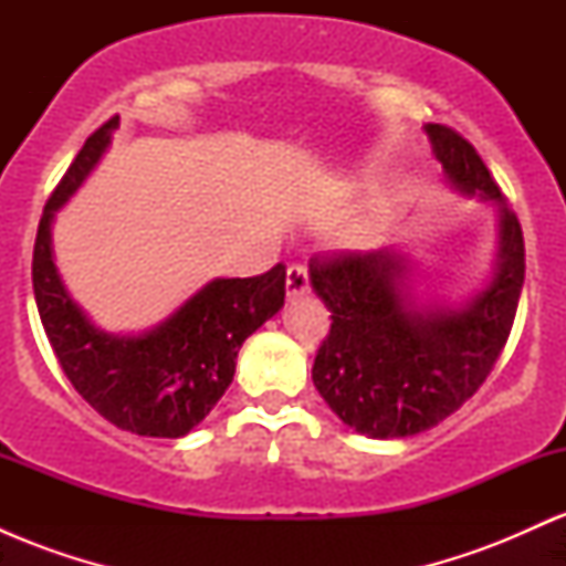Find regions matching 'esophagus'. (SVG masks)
I'll return each mask as SVG.
<instances>
[{
	"instance_id": "obj_1",
	"label": "esophagus",
	"mask_w": 566,
	"mask_h": 566,
	"mask_svg": "<svg viewBox=\"0 0 566 566\" xmlns=\"http://www.w3.org/2000/svg\"><path fill=\"white\" fill-rule=\"evenodd\" d=\"M308 287H311L308 269H305L303 263H290L287 265V295L297 297V295H303Z\"/></svg>"
}]
</instances>
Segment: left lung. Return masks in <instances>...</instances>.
Wrapping results in <instances>:
<instances>
[{"instance_id":"1","label":"left lung","mask_w":566,"mask_h":566,"mask_svg":"<svg viewBox=\"0 0 566 566\" xmlns=\"http://www.w3.org/2000/svg\"><path fill=\"white\" fill-rule=\"evenodd\" d=\"M426 133L460 191L503 207L500 265L465 311L420 314L401 297L405 265L391 252L311 258V284L333 319L311 369L314 386L343 423L373 439L426 431L482 388L509 343L524 284L522 226L476 148L447 125Z\"/></svg>"}]
</instances>
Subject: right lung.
Instances as JSON below:
<instances>
[{
	"label": "right lung",
	"instance_id": "obj_1",
	"mask_svg": "<svg viewBox=\"0 0 566 566\" xmlns=\"http://www.w3.org/2000/svg\"><path fill=\"white\" fill-rule=\"evenodd\" d=\"M114 127L116 119L103 122L84 140L50 193L39 218L31 282L39 319L76 394L122 431L178 439L218 405L242 343L282 308L287 269L276 263L261 276L218 279L148 335L114 337L95 329L57 279L50 220L106 151Z\"/></svg>",
	"mask_w": 566,
	"mask_h": 566
}]
</instances>
